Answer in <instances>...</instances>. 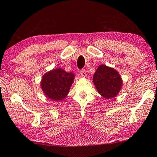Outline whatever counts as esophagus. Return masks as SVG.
<instances>
[{
	"label": "esophagus",
	"instance_id": "esophagus-1",
	"mask_svg": "<svg viewBox=\"0 0 157 157\" xmlns=\"http://www.w3.org/2000/svg\"><path fill=\"white\" fill-rule=\"evenodd\" d=\"M80 73H81V75H82L83 78H86V73L85 69H83L80 70Z\"/></svg>",
	"mask_w": 157,
	"mask_h": 157
}]
</instances>
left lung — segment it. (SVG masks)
Listing matches in <instances>:
<instances>
[{
  "mask_svg": "<svg viewBox=\"0 0 157 157\" xmlns=\"http://www.w3.org/2000/svg\"><path fill=\"white\" fill-rule=\"evenodd\" d=\"M93 82L101 96L109 99L117 95L122 88V81L117 71L101 64L93 76Z\"/></svg>",
  "mask_w": 157,
  "mask_h": 157,
  "instance_id": "obj_1",
  "label": "left lung"
}]
</instances>
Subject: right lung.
<instances>
[{"label": "right lung", "instance_id": "1", "mask_svg": "<svg viewBox=\"0 0 157 157\" xmlns=\"http://www.w3.org/2000/svg\"><path fill=\"white\" fill-rule=\"evenodd\" d=\"M75 75L58 68L46 73L41 79V86L44 94L50 99L62 101L68 94Z\"/></svg>", "mask_w": 157, "mask_h": 157}]
</instances>
